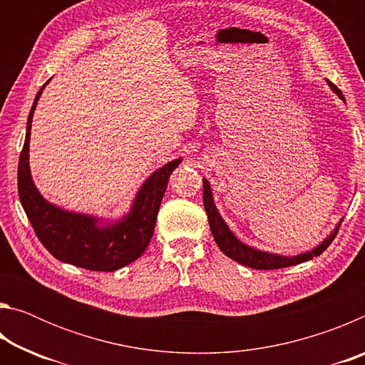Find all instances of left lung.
Returning a JSON list of instances; mask_svg holds the SVG:
<instances>
[{
    "label": "left lung",
    "instance_id": "obj_1",
    "mask_svg": "<svg viewBox=\"0 0 365 365\" xmlns=\"http://www.w3.org/2000/svg\"><path fill=\"white\" fill-rule=\"evenodd\" d=\"M327 83H329L333 93H336L339 100L344 101V96L341 91H339L336 86L330 82V80H327ZM202 202H205V209L207 214V220H209V227H211L212 237L220 248V251L224 252L225 256L233 259V261H237L243 265H248L251 269H259V270L289 267V265L306 262L309 259L320 256L327 248H329V245L333 242V240H335L336 233L339 230V225H341L343 222V217L339 219V222L330 232L329 237H327L324 242H320L316 248H312L311 251H304L296 256H283V255H275V252L252 248V246L243 243L242 240H240L237 235L230 230V227L225 224V220L222 219L217 206H215L212 188H211V183L207 182V178H202Z\"/></svg>",
    "mask_w": 365,
    "mask_h": 365
}]
</instances>
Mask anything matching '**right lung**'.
<instances>
[{"instance_id": "add662e5", "label": "right lung", "mask_w": 365, "mask_h": 365, "mask_svg": "<svg viewBox=\"0 0 365 365\" xmlns=\"http://www.w3.org/2000/svg\"><path fill=\"white\" fill-rule=\"evenodd\" d=\"M48 82L35 96L27 119L26 141L19 158V200L41 245L59 261L86 270L113 272L143 255L156 225L169 177L182 158L169 160L141 183L130 209L117 219L67 211L43 197L30 172V130L36 104Z\"/></svg>"}]
</instances>
